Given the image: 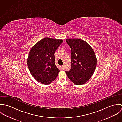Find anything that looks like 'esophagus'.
<instances>
[{"instance_id":"esophagus-1","label":"esophagus","mask_w":122,"mask_h":122,"mask_svg":"<svg viewBox=\"0 0 122 122\" xmlns=\"http://www.w3.org/2000/svg\"><path fill=\"white\" fill-rule=\"evenodd\" d=\"M61 69H62V70H63L64 69V65H62V66H61Z\"/></svg>"}]
</instances>
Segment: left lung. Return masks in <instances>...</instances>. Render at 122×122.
Wrapping results in <instances>:
<instances>
[{"instance_id":"1","label":"left lung","mask_w":122,"mask_h":122,"mask_svg":"<svg viewBox=\"0 0 122 122\" xmlns=\"http://www.w3.org/2000/svg\"><path fill=\"white\" fill-rule=\"evenodd\" d=\"M71 48V68L65 71L70 80L76 85H82L89 80L96 67L97 59L92 47L79 38L66 40Z\"/></svg>"}]
</instances>
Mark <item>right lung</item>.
<instances>
[{"mask_svg": "<svg viewBox=\"0 0 122 122\" xmlns=\"http://www.w3.org/2000/svg\"><path fill=\"white\" fill-rule=\"evenodd\" d=\"M62 42V39L45 37L30 49L27 65L32 76L38 82L48 85L58 76L60 70L54 63V52Z\"/></svg>", "mask_w": 122, "mask_h": 122, "instance_id": "1", "label": "right lung"}]
</instances>
